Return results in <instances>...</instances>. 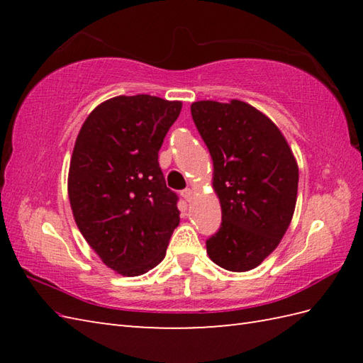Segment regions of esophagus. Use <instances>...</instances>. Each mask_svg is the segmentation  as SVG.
Wrapping results in <instances>:
<instances>
[{"instance_id": "obj_1", "label": "esophagus", "mask_w": 363, "mask_h": 363, "mask_svg": "<svg viewBox=\"0 0 363 363\" xmlns=\"http://www.w3.org/2000/svg\"><path fill=\"white\" fill-rule=\"evenodd\" d=\"M181 196H182L184 199H186L187 203H190L191 199H194V191H191L190 189H186V190L181 191Z\"/></svg>"}]
</instances>
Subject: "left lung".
Here are the masks:
<instances>
[{
	"instance_id": "obj_1",
	"label": "left lung",
	"mask_w": 363,
	"mask_h": 363,
	"mask_svg": "<svg viewBox=\"0 0 363 363\" xmlns=\"http://www.w3.org/2000/svg\"><path fill=\"white\" fill-rule=\"evenodd\" d=\"M191 118L213 160L221 226L207 254L229 272H248L272 254L287 230L298 195V165L267 115L238 99L196 101Z\"/></svg>"
}]
</instances>
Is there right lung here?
Returning a JSON list of instances; mask_svg holds the SVG:
<instances>
[{"label":"right lung","mask_w":363,"mask_h":363,"mask_svg":"<svg viewBox=\"0 0 363 363\" xmlns=\"http://www.w3.org/2000/svg\"><path fill=\"white\" fill-rule=\"evenodd\" d=\"M181 109V101L151 95L115 96L91 111L76 138L68 172L74 221L91 250L123 276L159 265L179 225L159 150Z\"/></svg>","instance_id":"add662e5"}]
</instances>
